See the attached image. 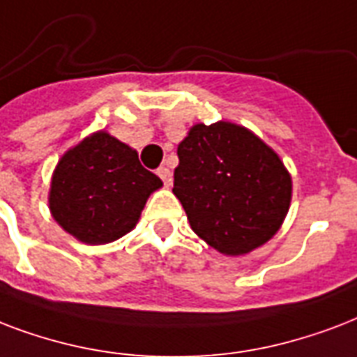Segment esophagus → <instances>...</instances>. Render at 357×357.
<instances>
[{
  "label": "esophagus",
  "instance_id": "obj_1",
  "mask_svg": "<svg viewBox=\"0 0 357 357\" xmlns=\"http://www.w3.org/2000/svg\"><path fill=\"white\" fill-rule=\"evenodd\" d=\"M156 173H158L160 178L164 181L165 186H171V182H173V175H171V171L167 169V167H160V169L156 171Z\"/></svg>",
  "mask_w": 357,
  "mask_h": 357
}]
</instances>
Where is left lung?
<instances>
[{
    "mask_svg": "<svg viewBox=\"0 0 357 357\" xmlns=\"http://www.w3.org/2000/svg\"><path fill=\"white\" fill-rule=\"evenodd\" d=\"M173 193L193 233L229 257L248 255L278 233L291 208L292 176L250 128L193 124L178 143Z\"/></svg>",
    "mask_w": 357,
    "mask_h": 357,
    "instance_id": "left-lung-1",
    "label": "left lung"
}]
</instances>
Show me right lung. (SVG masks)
Masks as SVG:
<instances>
[{
  "mask_svg": "<svg viewBox=\"0 0 357 357\" xmlns=\"http://www.w3.org/2000/svg\"><path fill=\"white\" fill-rule=\"evenodd\" d=\"M162 186L139 164L135 149L98 130L59 158L48 208L59 227L79 242L109 244L137 225L147 199Z\"/></svg>",
  "mask_w": 357,
  "mask_h": 357,
  "instance_id": "add662e5",
  "label": "right lung"
}]
</instances>
